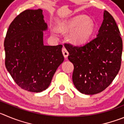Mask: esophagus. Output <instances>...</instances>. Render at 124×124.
<instances>
[{
  "instance_id": "1",
  "label": "esophagus",
  "mask_w": 124,
  "mask_h": 124,
  "mask_svg": "<svg viewBox=\"0 0 124 124\" xmlns=\"http://www.w3.org/2000/svg\"><path fill=\"white\" fill-rule=\"evenodd\" d=\"M62 54H63V56L65 59H67L68 57V55H69V53L68 52V51L65 48H62Z\"/></svg>"
}]
</instances>
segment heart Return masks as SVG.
Wrapping results in <instances>:
<instances>
[{
    "label": "heart",
    "instance_id": "heart-1",
    "mask_svg": "<svg viewBox=\"0 0 124 124\" xmlns=\"http://www.w3.org/2000/svg\"><path fill=\"white\" fill-rule=\"evenodd\" d=\"M56 30L60 33L70 32L67 37L69 41L73 45H80L85 44L92 37L95 24L91 18L79 15L59 23Z\"/></svg>",
    "mask_w": 124,
    "mask_h": 124
}]
</instances>
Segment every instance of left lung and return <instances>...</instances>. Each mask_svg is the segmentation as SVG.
<instances>
[{
	"label": "left lung",
	"mask_w": 124,
	"mask_h": 124,
	"mask_svg": "<svg viewBox=\"0 0 124 124\" xmlns=\"http://www.w3.org/2000/svg\"><path fill=\"white\" fill-rule=\"evenodd\" d=\"M65 47L74 65L73 82L81 93L93 95L102 92L119 73L122 40L115 20L106 10L95 39L83 46L65 44Z\"/></svg>",
	"instance_id": "obj_1"
}]
</instances>
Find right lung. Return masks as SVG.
Listing matches in <instances>:
<instances>
[{
	"instance_id": "obj_1",
	"label": "right lung",
	"mask_w": 124,
	"mask_h": 124,
	"mask_svg": "<svg viewBox=\"0 0 124 124\" xmlns=\"http://www.w3.org/2000/svg\"><path fill=\"white\" fill-rule=\"evenodd\" d=\"M47 29L42 10H26L15 18L7 32L5 67L15 83L25 91L46 90L64 61L62 45H44L43 31Z\"/></svg>"
}]
</instances>
